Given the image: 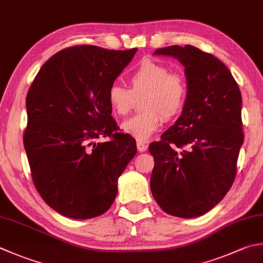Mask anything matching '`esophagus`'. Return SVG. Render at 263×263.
I'll return each instance as SVG.
<instances>
[{
    "label": "esophagus",
    "mask_w": 263,
    "mask_h": 263,
    "mask_svg": "<svg viewBox=\"0 0 263 263\" xmlns=\"http://www.w3.org/2000/svg\"><path fill=\"white\" fill-rule=\"evenodd\" d=\"M137 148H138V152L139 153H142V152H146L147 151L148 146H147V143H145V142L138 141L137 142Z\"/></svg>",
    "instance_id": "obj_1"
}]
</instances>
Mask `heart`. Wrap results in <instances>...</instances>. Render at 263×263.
<instances>
[{"label": "heart", "instance_id": "obj_1", "mask_svg": "<svg viewBox=\"0 0 263 263\" xmlns=\"http://www.w3.org/2000/svg\"><path fill=\"white\" fill-rule=\"evenodd\" d=\"M130 89L111 84L107 100L118 116H126L135 107V97L145 95L142 109L145 112L122 123V130L139 141H146L182 110L187 97V82L179 71H171L166 65L145 60L128 76Z\"/></svg>", "mask_w": 263, "mask_h": 263}]
</instances>
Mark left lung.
Wrapping results in <instances>:
<instances>
[{"label":"left lung","instance_id":"1","mask_svg":"<svg viewBox=\"0 0 263 263\" xmlns=\"http://www.w3.org/2000/svg\"><path fill=\"white\" fill-rule=\"evenodd\" d=\"M184 67L187 98L182 114L149 145L154 156L151 189L167 214L195 218L213 209L234 183L243 145L241 95L222 61L193 45H171Z\"/></svg>","mask_w":263,"mask_h":263}]
</instances>
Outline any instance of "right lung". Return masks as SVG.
<instances>
[{"label": "right lung", "mask_w": 263, "mask_h": 263, "mask_svg": "<svg viewBox=\"0 0 263 263\" xmlns=\"http://www.w3.org/2000/svg\"><path fill=\"white\" fill-rule=\"evenodd\" d=\"M137 49L75 45L41 67L30 85L24 147L33 183L55 212L73 219L98 217L111 206L117 180L137 145L121 133L107 91ZM109 137L106 143L94 140Z\"/></svg>", "instance_id": "add662e5"}]
</instances>
